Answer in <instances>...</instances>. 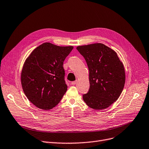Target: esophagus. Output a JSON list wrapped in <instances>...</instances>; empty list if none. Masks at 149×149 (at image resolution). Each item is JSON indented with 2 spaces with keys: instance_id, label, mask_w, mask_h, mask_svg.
Wrapping results in <instances>:
<instances>
[{
  "instance_id": "34e87169",
  "label": "esophagus",
  "mask_w": 149,
  "mask_h": 149,
  "mask_svg": "<svg viewBox=\"0 0 149 149\" xmlns=\"http://www.w3.org/2000/svg\"><path fill=\"white\" fill-rule=\"evenodd\" d=\"M77 80H76V81H72V82H71V84H72V85H75V84L77 83Z\"/></svg>"
}]
</instances>
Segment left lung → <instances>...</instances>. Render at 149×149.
<instances>
[{
    "label": "left lung",
    "mask_w": 149,
    "mask_h": 149,
    "mask_svg": "<svg viewBox=\"0 0 149 149\" xmlns=\"http://www.w3.org/2000/svg\"><path fill=\"white\" fill-rule=\"evenodd\" d=\"M89 70L90 88L83 95L91 108L103 110L118 100L123 90L126 75L115 51L103 43L77 47Z\"/></svg>",
    "instance_id": "8db88e82"
}]
</instances>
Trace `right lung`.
<instances>
[{"label": "right lung", "mask_w": 149, "mask_h": 149, "mask_svg": "<svg viewBox=\"0 0 149 149\" xmlns=\"http://www.w3.org/2000/svg\"><path fill=\"white\" fill-rule=\"evenodd\" d=\"M74 47L44 43L26 59L21 73L23 92L30 102L43 110L56 106L67 91L63 61Z\"/></svg>", "instance_id": "obj_1"}]
</instances>
